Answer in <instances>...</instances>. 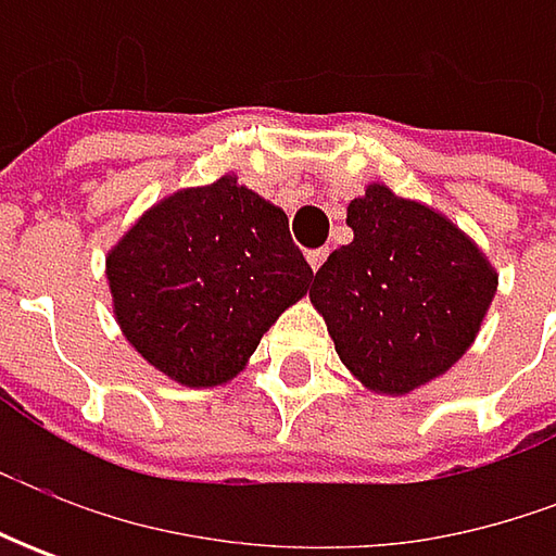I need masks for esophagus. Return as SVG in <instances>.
Masks as SVG:
<instances>
[{
  "label": "esophagus",
  "mask_w": 556,
  "mask_h": 556,
  "mask_svg": "<svg viewBox=\"0 0 556 556\" xmlns=\"http://www.w3.org/2000/svg\"><path fill=\"white\" fill-rule=\"evenodd\" d=\"M306 260H309L312 271H318V268H321V263L328 260V250H325V247H321V250H309V253H306Z\"/></svg>",
  "instance_id": "esophagus-1"
}]
</instances>
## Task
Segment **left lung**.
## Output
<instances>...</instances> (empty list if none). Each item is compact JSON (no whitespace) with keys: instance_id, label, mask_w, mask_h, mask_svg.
Returning a JSON list of instances; mask_svg holds the SVG:
<instances>
[{"instance_id":"obj_1","label":"left lung","mask_w":556,"mask_h":556,"mask_svg":"<svg viewBox=\"0 0 556 556\" xmlns=\"http://www.w3.org/2000/svg\"><path fill=\"white\" fill-rule=\"evenodd\" d=\"M346 223L353 244L315 271L312 303L368 390L412 393L467 353L498 278L460 228L387 185H368Z\"/></svg>"}]
</instances>
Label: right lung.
Segmentation results:
<instances>
[{
  "label": "right lung",
  "mask_w": 556,
  "mask_h": 556,
  "mask_svg": "<svg viewBox=\"0 0 556 556\" xmlns=\"http://www.w3.org/2000/svg\"><path fill=\"white\" fill-rule=\"evenodd\" d=\"M309 281L285 210L235 176L176 191L108 256L126 340L185 387L231 380Z\"/></svg>",
  "instance_id": "add662e5"
}]
</instances>
